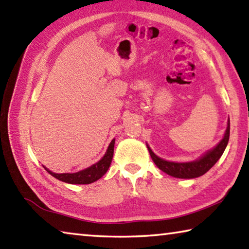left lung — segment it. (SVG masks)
I'll use <instances>...</instances> for the list:
<instances>
[{"mask_svg":"<svg viewBox=\"0 0 249 249\" xmlns=\"http://www.w3.org/2000/svg\"><path fill=\"white\" fill-rule=\"evenodd\" d=\"M230 140V121L227 123V128L224 135V138L218 142V145L213 148L212 150H209L203 157L196 160V161L191 162H172L167 161L159 158L156 156L149 147H147L149 150L150 157L153 158L154 162L156 163L160 170L166 172L167 175L175 177V178H181V179H192L197 178V177L203 176L205 172H208L211 168L215 165L216 161L221 158V156L224 153V150L227 146V142Z\"/></svg>","mask_w":249,"mask_h":249,"instance_id":"8db88e82","label":"left lung"}]
</instances>
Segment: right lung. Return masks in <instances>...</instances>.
<instances>
[{
  "mask_svg": "<svg viewBox=\"0 0 249 249\" xmlns=\"http://www.w3.org/2000/svg\"><path fill=\"white\" fill-rule=\"evenodd\" d=\"M114 144H115V140H113L109 144L108 148L105 153L104 157L94 163L93 166H91L87 169L81 170L79 172H74V174H54V172L49 171L47 168H45L50 175L54 178L64 181L66 183H71V184H89L94 182V181L99 180L100 178L105 175V172L107 171L109 165L112 162V158H113V153H114Z\"/></svg>",
  "mask_w": 249,
  "mask_h": 249,
  "instance_id": "add662e5",
  "label": "right lung"
}]
</instances>
